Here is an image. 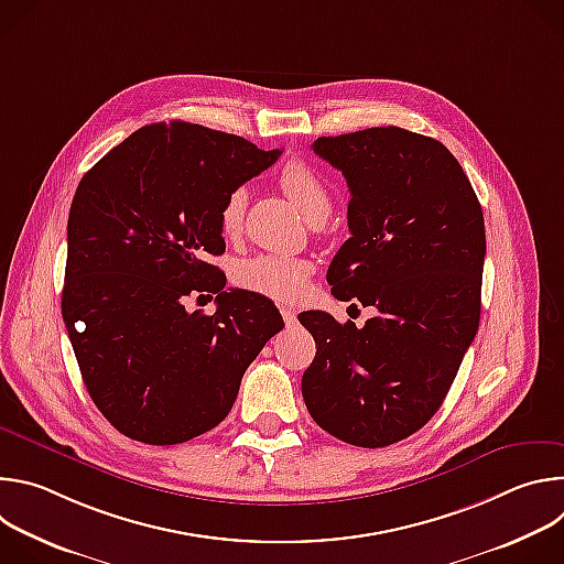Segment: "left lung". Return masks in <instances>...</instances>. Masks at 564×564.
Wrapping results in <instances>:
<instances>
[{
	"instance_id": "left-lung-1",
	"label": "left lung",
	"mask_w": 564,
	"mask_h": 564,
	"mask_svg": "<svg viewBox=\"0 0 564 564\" xmlns=\"http://www.w3.org/2000/svg\"><path fill=\"white\" fill-rule=\"evenodd\" d=\"M274 160L192 122L133 131L79 181L68 214L62 314L85 386L122 435L170 446L218 426L272 337L261 303L216 288L231 194ZM217 294L198 311L183 295Z\"/></svg>"
}]
</instances>
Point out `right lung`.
Here are the masks:
<instances>
[{"instance_id": "1", "label": "right lung", "mask_w": 564, "mask_h": 564, "mask_svg": "<svg viewBox=\"0 0 564 564\" xmlns=\"http://www.w3.org/2000/svg\"><path fill=\"white\" fill-rule=\"evenodd\" d=\"M312 149L350 189V238L328 283L366 310L324 333L301 392L321 429L381 448L440 411L477 333L485 218L455 155L433 138L372 127Z\"/></svg>"}]
</instances>
